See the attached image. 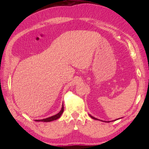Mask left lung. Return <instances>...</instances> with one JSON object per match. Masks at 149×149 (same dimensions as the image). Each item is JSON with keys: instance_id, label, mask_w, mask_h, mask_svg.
<instances>
[{"instance_id": "1", "label": "left lung", "mask_w": 149, "mask_h": 149, "mask_svg": "<svg viewBox=\"0 0 149 149\" xmlns=\"http://www.w3.org/2000/svg\"><path fill=\"white\" fill-rule=\"evenodd\" d=\"M89 116L91 117V118H92L93 119H94V120H100V121H104V122H106V123H109V122H111L112 121H102V120H99V119H98V118H95V117H94L93 116H91L90 114H89ZM118 119H120V118H118V119H116V120H113V121H116V120H118Z\"/></svg>"}]
</instances>
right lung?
Here are the masks:
<instances>
[{"instance_id":"right-lung-1","label":"right lung","mask_w":149,"mask_h":149,"mask_svg":"<svg viewBox=\"0 0 149 149\" xmlns=\"http://www.w3.org/2000/svg\"><path fill=\"white\" fill-rule=\"evenodd\" d=\"M63 104H62V108H61V110H60V111L54 115V116H52L51 117H48L47 118H44V119H41V120H35V121H42V122H50V121H54V120H56L57 119H58L59 118L61 117L62 114L63 113Z\"/></svg>"}]
</instances>
